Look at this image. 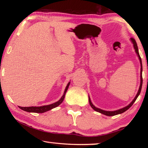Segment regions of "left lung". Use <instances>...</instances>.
I'll use <instances>...</instances> for the list:
<instances>
[{
  "mask_svg": "<svg viewBox=\"0 0 148 148\" xmlns=\"http://www.w3.org/2000/svg\"><path fill=\"white\" fill-rule=\"evenodd\" d=\"M131 41L132 42V44H133V46H134V49H135V51H136V53H137L138 56L139 57V59H140V64H141V71H140V87H139V90L138 91V93L136 95V96L135 97V98L134 99L133 101H132L131 102V104H129L128 106L123 108H121V109H119L118 110H116V111H112V112H110V111H105V110H102L101 109H99L98 108H96L95 107L93 104H92V102L91 101V99H90L89 97V104H90V106H91V108L92 109H93L94 110H95L96 112H99V113H101L102 114H104L106 115V116H116V115H117V114H122L123 113V112H125V111H127V110H128L129 108H131V106L132 104H134V102H135V101H136V99L138 98V95H140V92H141V89H142V60H141V57H140V55H139V52H138V46H137V44L136 42V40L133 38H131Z\"/></svg>",
  "mask_w": 148,
  "mask_h": 148,
  "instance_id": "8db88e82",
  "label": "left lung"
}]
</instances>
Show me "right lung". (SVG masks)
<instances>
[{
    "instance_id": "obj_1",
    "label": "right lung",
    "mask_w": 148,
    "mask_h": 148,
    "mask_svg": "<svg viewBox=\"0 0 148 148\" xmlns=\"http://www.w3.org/2000/svg\"><path fill=\"white\" fill-rule=\"evenodd\" d=\"M69 85H70V82L66 86V89H65V90H64V95H62L61 99H60L59 101L55 102V103H53V104L47 105V106H38V107H36V106L21 107V106H19V108H21V110H24V111H26L28 112H34V113H44V112H46L47 111H48V110L53 109V108H54L58 106L59 105L61 104L62 102V101H63L64 97H65V94H66L67 89H68V88H69Z\"/></svg>"
}]
</instances>
